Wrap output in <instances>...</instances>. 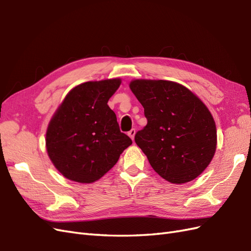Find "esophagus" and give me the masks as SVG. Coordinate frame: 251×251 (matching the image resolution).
Wrapping results in <instances>:
<instances>
[{
    "label": "esophagus",
    "mask_w": 251,
    "mask_h": 251,
    "mask_svg": "<svg viewBox=\"0 0 251 251\" xmlns=\"http://www.w3.org/2000/svg\"><path fill=\"white\" fill-rule=\"evenodd\" d=\"M135 134H136V131H135V128H132L131 131H128V133H127V135L130 136L131 137V139L132 140H134V137H135Z\"/></svg>",
    "instance_id": "esophagus-1"
}]
</instances>
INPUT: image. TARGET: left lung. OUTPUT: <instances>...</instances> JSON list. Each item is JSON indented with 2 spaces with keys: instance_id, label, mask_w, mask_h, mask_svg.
I'll use <instances>...</instances> for the list:
<instances>
[{
  "instance_id": "8db88e82",
  "label": "left lung",
  "mask_w": 251,
  "mask_h": 251,
  "mask_svg": "<svg viewBox=\"0 0 251 251\" xmlns=\"http://www.w3.org/2000/svg\"><path fill=\"white\" fill-rule=\"evenodd\" d=\"M130 88L148 119L135 142L151 168L172 183L198 177L217 147L216 124L206 105L174 81L136 79Z\"/></svg>"
}]
</instances>
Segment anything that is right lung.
Here are the masks:
<instances>
[{
  "label": "right lung",
  "instance_id": "add662e5",
  "mask_svg": "<svg viewBox=\"0 0 251 251\" xmlns=\"http://www.w3.org/2000/svg\"><path fill=\"white\" fill-rule=\"evenodd\" d=\"M120 79L83 82L72 89L51 119L48 155L63 176L79 183L100 179L132 144L108 105Z\"/></svg>",
  "mask_w": 251,
  "mask_h": 251
}]
</instances>
